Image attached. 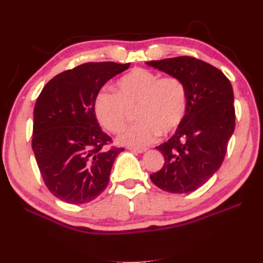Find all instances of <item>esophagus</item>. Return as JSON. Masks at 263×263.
<instances>
[{"label": "esophagus", "mask_w": 263, "mask_h": 263, "mask_svg": "<svg viewBox=\"0 0 263 263\" xmlns=\"http://www.w3.org/2000/svg\"><path fill=\"white\" fill-rule=\"evenodd\" d=\"M128 151H131L133 153H144L146 152V148H136V147H128Z\"/></svg>", "instance_id": "obj_1"}]
</instances>
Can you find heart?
<instances>
[{
    "instance_id": "heart-1",
    "label": "heart",
    "mask_w": 263,
    "mask_h": 263,
    "mask_svg": "<svg viewBox=\"0 0 263 263\" xmlns=\"http://www.w3.org/2000/svg\"><path fill=\"white\" fill-rule=\"evenodd\" d=\"M116 90H100L94 110L106 130L118 133L125 127L130 110L136 109L139 122L118 138L124 145L136 148L151 145L160 133L174 132L187 111V88L176 76L160 78L151 70L137 68L117 80Z\"/></svg>"
}]
</instances>
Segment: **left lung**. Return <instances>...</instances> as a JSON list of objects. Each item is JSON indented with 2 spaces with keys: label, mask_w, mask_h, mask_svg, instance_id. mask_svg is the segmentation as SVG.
Instances as JSON below:
<instances>
[{
  "label": "left lung",
  "mask_w": 263,
  "mask_h": 263,
  "mask_svg": "<svg viewBox=\"0 0 263 263\" xmlns=\"http://www.w3.org/2000/svg\"><path fill=\"white\" fill-rule=\"evenodd\" d=\"M146 64L179 77L189 97L187 111L175 135L156 147L164 156V164L151 179L166 192H193L219 169L235 131L231 83L221 70L191 56Z\"/></svg>",
  "instance_id": "8db88e82"
}]
</instances>
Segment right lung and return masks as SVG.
<instances>
[{"instance_id": "1", "label": "right lung", "mask_w": 263, "mask_h": 263, "mask_svg": "<svg viewBox=\"0 0 263 263\" xmlns=\"http://www.w3.org/2000/svg\"><path fill=\"white\" fill-rule=\"evenodd\" d=\"M128 66L80 64L50 79L36 99L32 148L46 186L62 201L86 203L107 189L124 148H106L112 141L100 127L94 102L102 86Z\"/></svg>"}]
</instances>
